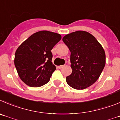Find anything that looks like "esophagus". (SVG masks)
Listing matches in <instances>:
<instances>
[{"mask_svg":"<svg viewBox=\"0 0 120 120\" xmlns=\"http://www.w3.org/2000/svg\"><path fill=\"white\" fill-rule=\"evenodd\" d=\"M64 65L59 66H58V68H59V69H61V68H63V67H64Z\"/></svg>","mask_w":120,"mask_h":120,"instance_id":"obj_1","label":"esophagus"}]
</instances>
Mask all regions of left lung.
I'll list each match as a JSON object with an SVG mask.
<instances>
[{
  "mask_svg": "<svg viewBox=\"0 0 120 120\" xmlns=\"http://www.w3.org/2000/svg\"><path fill=\"white\" fill-rule=\"evenodd\" d=\"M63 41L71 51L72 72L66 77L73 88L83 90L98 79L105 66V52L92 34L79 30L66 34Z\"/></svg>",
  "mask_w": 120,
  "mask_h": 120,
  "instance_id": "8db88e82",
  "label": "left lung"
}]
</instances>
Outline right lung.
I'll return each mask as SVG.
<instances>
[{"instance_id":"1","label":"right lung","mask_w":120,"mask_h":120,"mask_svg":"<svg viewBox=\"0 0 120 120\" xmlns=\"http://www.w3.org/2000/svg\"><path fill=\"white\" fill-rule=\"evenodd\" d=\"M61 39L60 34L47 30L31 35L15 51L14 64L20 79L26 85L39 87L48 82L56 68L51 51Z\"/></svg>"}]
</instances>
